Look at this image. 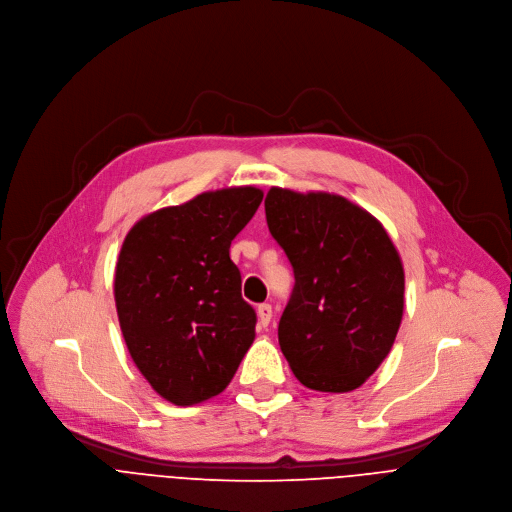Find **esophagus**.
Segmentation results:
<instances>
[{
  "instance_id": "esophagus-1",
  "label": "esophagus",
  "mask_w": 512,
  "mask_h": 512,
  "mask_svg": "<svg viewBox=\"0 0 512 512\" xmlns=\"http://www.w3.org/2000/svg\"><path fill=\"white\" fill-rule=\"evenodd\" d=\"M271 317H274V311H271V304H259V306H257L259 327H267V325L271 323Z\"/></svg>"
}]
</instances>
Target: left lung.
<instances>
[{
	"label": "left lung",
	"instance_id": "8db88e82",
	"mask_svg": "<svg viewBox=\"0 0 512 512\" xmlns=\"http://www.w3.org/2000/svg\"><path fill=\"white\" fill-rule=\"evenodd\" d=\"M271 236L294 269L278 339L309 389H358L391 352L403 317L401 257L383 224L342 195L271 187Z\"/></svg>",
	"mask_w": 512,
	"mask_h": 512
}]
</instances>
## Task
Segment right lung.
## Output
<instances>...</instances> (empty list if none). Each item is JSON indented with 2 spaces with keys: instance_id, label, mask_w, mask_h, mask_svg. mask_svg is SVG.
Listing matches in <instances>:
<instances>
[{
  "instance_id": "obj_1",
  "label": "right lung",
  "mask_w": 512,
  "mask_h": 512,
  "mask_svg": "<svg viewBox=\"0 0 512 512\" xmlns=\"http://www.w3.org/2000/svg\"><path fill=\"white\" fill-rule=\"evenodd\" d=\"M263 191H206L156 210L127 232L115 267V304L127 350L175 405L222 393L255 339L257 315L241 296L232 238Z\"/></svg>"
}]
</instances>
